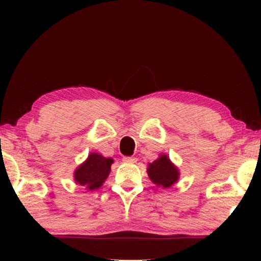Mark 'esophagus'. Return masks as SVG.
Instances as JSON below:
<instances>
[{
	"instance_id": "1",
	"label": "esophagus",
	"mask_w": 261,
	"mask_h": 261,
	"mask_svg": "<svg viewBox=\"0 0 261 261\" xmlns=\"http://www.w3.org/2000/svg\"><path fill=\"white\" fill-rule=\"evenodd\" d=\"M122 160L124 163H130V164L137 163V158H133V156H124Z\"/></svg>"
}]
</instances>
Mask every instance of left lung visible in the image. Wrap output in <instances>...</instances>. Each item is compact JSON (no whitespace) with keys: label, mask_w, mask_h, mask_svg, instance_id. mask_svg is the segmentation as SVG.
I'll list each match as a JSON object with an SVG mask.
<instances>
[{"label":"left lung","mask_w":261,"mask_h":261,"mask_svg":"<svg viewBox=\"0 0 261 261\" xmlns=\"http://www.w3.org/2000/svg\"><path fill=\"white\" fill-rule=\"evenodd\" d=\"M147 173L149 179L159 188H171L177 183L179 178V171L174 166L169 156L162 154L154 162L148 164Z\"/></svg>","instance_id":"1"}]
</instances>
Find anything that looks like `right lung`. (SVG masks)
<instances>
[{
    "instance_id": "right-lung-1",
    "label": "right lung",
    "mask_w": 261,
    "mask_h": 261,
    "mask_svg": "<svg viewBox=\"0 0 261 261\" xmlns=\"http://www.w3.org/2000/svg\"><path fill=\"white\" fill-rule=\"evenodd\" d=\"M114 163L112 158H105L98 153H91L88 159L74 171V180L88 190H95L102 187L110 173V166Z\"/></svg>"
}]
</instances>
